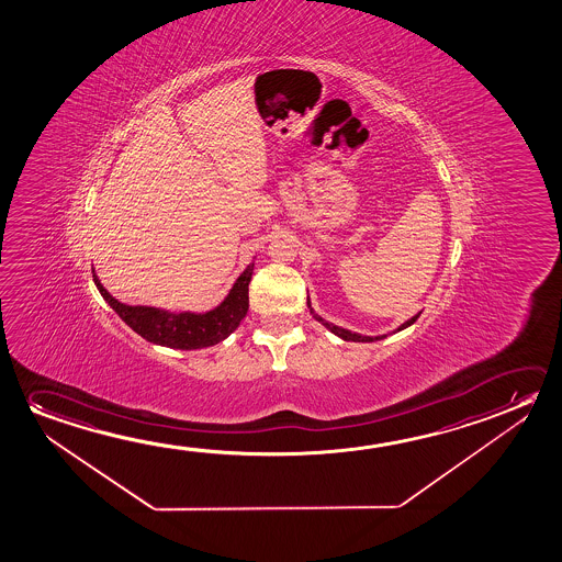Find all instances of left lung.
<instances>
[{
  "instance_id": "left-lung-1",
  "label": "left lung",
  "mask_w": 562,
  "mask_h": 562,
  "mask_svg": "<svg viewBox=\"0 0 562 562\" xmlns=\"http://www.w3.org/2000/svg\"><path fill=\"white\" fill-rule=\"evenodd\" d=\"M308 306H311V303H308ZM312 312V311H311ZM314 314V312H312ZM419 314H416L414 318H411L408 322H404L402 324L401 328L398 330H404V328H408L411 324H414V322L418 321ZM314 318L316 321L322 322L328 330L334 331L338 338L346 339V341H373V339H383L384 336H379V338H369V336H359V334H351L349 330H344V328H338V326H331L330 322L322 321L321 316L318 314H314Z\"/></svg>"
}]
</instances>
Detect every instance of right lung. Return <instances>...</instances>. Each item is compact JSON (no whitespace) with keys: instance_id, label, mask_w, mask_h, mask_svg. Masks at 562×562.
<instances>
[{"instance_id":"add662e5","label":"right lung","mask_w":562,"mask_h":562,"mask_svg":"<svg viewBox=\"0 0 562 562\" xmlns=\"http://www.w3.org/2000/svg\"><path fill=\"white\" fill-rule=\"evenodd\" d=\"M93 281L101 296L111 304V308L138 336L166 348L199 349L214 346L240 326L250 306L248 285L251 281V268L246 269L238 277V281L232 286L231 294L224 299V303L206 314H189V312L170 314L150 306H128L113 299L105 291V286L99 283L95 273H93Z\"/></svg>"}]
</instances>
